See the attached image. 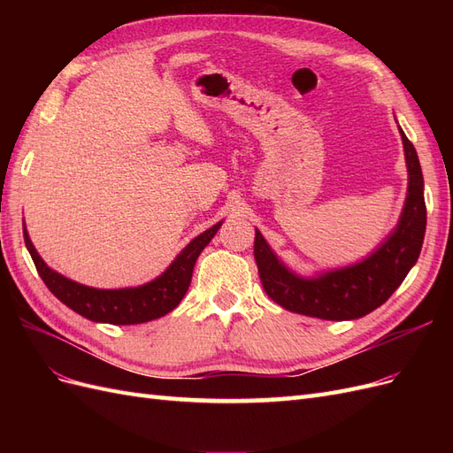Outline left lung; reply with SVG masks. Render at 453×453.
Returning <instances> with one entry per match:
<instances>
[{"mask_svg":"<svg viewBox=\"0 0 453 453\" xmlns=\"http://www.w3.org/2000/svg\"><path fill=\"white\" fill-rule=\"evenodd\" d=\"M401 130V128H399ZM408 168V193L399 225L380 248L361 263L315 278L291 272L255 230V260L266 295L285 310L326 321L359 319L380 308L395 293L419 257L427 208L423 173L416 149L401 130Z\"/></svg>","mask_w":453,"mask_h":453,"instance_id":"1","label":"left lung"}]
</instances>
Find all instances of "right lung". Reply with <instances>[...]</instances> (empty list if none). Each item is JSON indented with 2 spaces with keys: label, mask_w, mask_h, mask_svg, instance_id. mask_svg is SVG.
Masks as SVG:
<instances>
[{
  "label": "right lung",
  "mask_w": 453,
  "mask_h": 453,
  "mask_svg": "<svg viewBox=\"0 0 453 453\" xmlns=\"http://www.w3.org/2000/svg\"><path fill=\"white\" fill-rule=\"evenodd\" d=\"M221 223L203 230L200 236L190 242L157 280L140 287H130V289H94V287L67 280L45 265V260L35 251L26 228L24 242L41 280L67 308L96 323L138 325L162 318L181 303V298L188 291L196 258L217 234V230L221 228Z\"/></svg>",
  "instance_id": "obj_1"
}]
</instances>
